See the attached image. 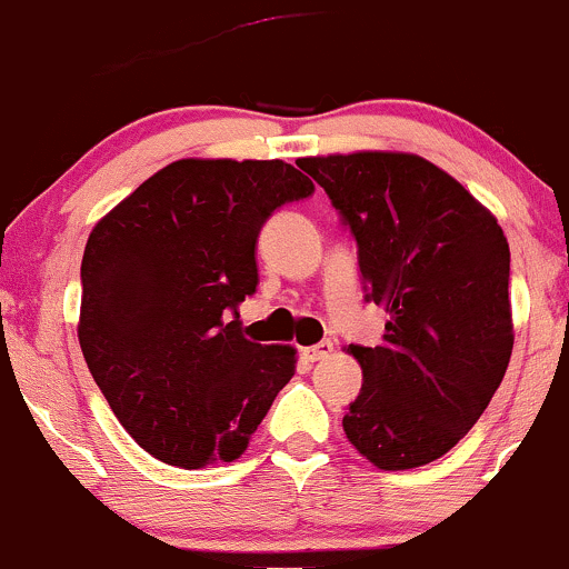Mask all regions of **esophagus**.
<instances>
[{
	"mask_svg": "<svg viewBox=\"0 0 569 569\" xmlns=\"http://www.w3.org/2000/svg\"><path fill=\"white\" fill-rule=\"evenodd\" d=\"M331 352H335V345H331V342H318V345H310V348H305L302 356L310 363H318V361H326V358H329Z\"/></svg>",
	"mask_w": 569,
	"mask_h": 569,
	"instance_id": "esophagus-1",
	"label": "esophagus"
}]
</instances>
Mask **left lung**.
I'll return each instance as SVG.
<instances>
[{"label":"left lung","mask_w":569,"mask_h":569,"mask_svg":"<svg viewBox=\"0 0 569 569\" xmlns=\"http://www.w3.org/2000/svg\"><path fill=\"white\" fill-rule=\"evenodd\" d=\"M297 166L350 224L369 299L388 310L377 348L348 345L363 385L345 436L382 471L428 466L476 426L511 361L506 234L420 154L363 149Z\"/></svg>","instance_id":"obj_1"}]
</instances>
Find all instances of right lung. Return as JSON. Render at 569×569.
<instances>
[{
  "mask_svg": "<svg viewBox=\"0 0 569 569\" xmlns=\"http://www.w3.org/2000/svg\"><path fill=\"white\" fill-rule=\"evenodd\" d=\"M312 181L283 160L184 158L96 221L77 337L120 426L168 466L232 462L297 371L243 335L257 238Z\"/></svg>",
  "mask_w": 569,
  "mask_h": 569,
  "instance_id": "right-lung-1",
  "label": "right lung"
}]
</instances>
